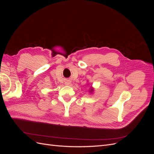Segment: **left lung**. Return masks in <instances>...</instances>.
Segmentation results:
<instances>
[{
	"label": "left lung",
	"mask_w": 154,
	"mask_h": 154,
	"mask_svg": "<svg viewBox=\"0 0 154 154\" xmlns=\"http://www.w3.org/2000/svg\"><path fill=\"white\" fill-rule=\"evenodd\" d=\"M92 91H93V88H91V90H90V92H92Z\"/></svg>",
	"instance_id": "left-lung-1"
}]
</instances>
